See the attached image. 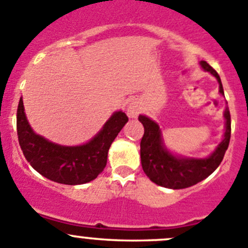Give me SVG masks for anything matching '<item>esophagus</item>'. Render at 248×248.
<instances>
[{
  "label": "esophagus",
  "mask_w": 248,
  "mask_h": 248,
  "mask_svg": "<svg viewBox=\"0 0 248 248\" xmlns=\"http://www.w3.org/2000/svg\"><path fill=\"white\" fill-rule=\"evenodd\" d=\"M138 114H139V107L137 104H134V103H131V104L127 107V115L133 119V117H136Z\"/></svg>",
  "instance_id": "esophagus-1"
}]
</instances>
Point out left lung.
<instances>
[{
    "instance_id": "left-lung-1",
    "label": "left lung",
    "mask_w": 248,
    "mask_h": 248,
    "mask_svg": "<svg viewBox=\"0 0 248 248\" xmlns=\"http://www.w3.org/2000/svg\"><path fill=\"white\" fill-rule=\"evenodd\" d=\"M200 65L203 70L217 78L219 93L224 95L222 81L217 71L203 60L200 62ZM224 134L215 151L206 157H188L168 150L163 141L160 126L150 117L139 115L138 120L144 126V136L140 141V161L144 173L151 182L168 189L189 188L207 178L220 165L229 146L232 122L228 108L224 110Z\"/></svg>"
}]
</instances>
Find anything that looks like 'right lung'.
<instances>
[{"label":"right lung","instance_id":"obj_1","mask_svg":"<svg viewBox=\"0 0 248 248\" xmlns=\"http://www.w3.org/2000/svg\"><path fill=\"white\" fill-rule=\"evenodd\" d=\"M128 117L115 111L99 132L81 145H60L35 133L20 98L16 111V132L24 156L40 174L60 184L78 185L95 179L107 166L108 151Z\"/></svg>","mask_w":248,"mask_h":248}]
</instances>
